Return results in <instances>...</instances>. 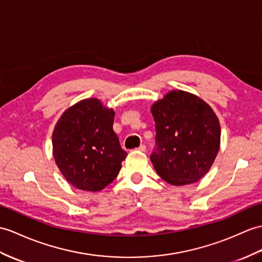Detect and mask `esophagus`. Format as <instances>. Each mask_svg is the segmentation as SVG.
<instances>
[{
	"instance_id": "34e87169",
	"label": "esophagus",
	"mask_w": 262,
	"mask_h": 262,
	"mask_svg": "<svg viewBox=\"0 0 262 262\" xmlns=\"http://www.w3.org/2000/svg\"><path fill=\"white\" fill-rule=\"evenodd\" d=\"M136 149L139 150V151H145V150H146V146H145V145H141V146H139V147H137Z\"/></svg>"
}]
</instances>
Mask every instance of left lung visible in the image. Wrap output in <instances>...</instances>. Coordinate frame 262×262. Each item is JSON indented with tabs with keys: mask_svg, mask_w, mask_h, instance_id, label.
<instances>
[{
	"mask_svg": "<svg viewBox=\"0 0 262 262\" xmlns=\"http://www.w3.org/2000/svg\"><path fill=\"white\" fill-rule=\"evenodd\" d=\"M156 147L155 171L172 185L198 182L209 172L220 148V123L208 103L183 90H172L150 108Z\"/></svg>",
	"mask_w": 262,
	"mask_h": 262,
	"instance_id": "8db88e82",
	"label": "left lung"
}]
</instances>
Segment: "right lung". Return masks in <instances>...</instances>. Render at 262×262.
Masks as SVG:
<instances>
[{"label": "right lung", "instance_id": "add662e5", "mask_svg": "<svg viewBox=\"0 0 262 262\" xmlns=\"http://www.w3.org/2000/svg\"><path fill=\"white\" fill-rule=\"evenodd\" d=\"M115 112L97 98L67 109L52 133L53 157L71 185L98 192L116 179L127 153L113 129Z\"/></svg>", "mask_w": 262, "mask_h": 262}]
</instances>
